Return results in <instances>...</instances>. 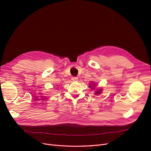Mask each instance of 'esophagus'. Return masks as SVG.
I'll use <instances>...</instances> for the list:
<instances>
[{
    "label": "esophagus",
    "instance_id": "34e87169",
    "mask_svg": "<svg viewBox=\"0 0 151 151\" xmlns=\"http://www.w3.org/2000/svg\"><path fill=\"white\" fill-rule=\"evenodd\" d=\"M78 78L77 77H75V76H73V77L71 78V80L73 81H78Z\"/></svg>",
    "mask_w": 151,
    "mask_h": 151
}]
</instances>
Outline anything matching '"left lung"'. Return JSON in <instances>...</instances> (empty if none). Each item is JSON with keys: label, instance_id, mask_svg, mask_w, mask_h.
<instances>
[{"label": "left lung", "instance_id": "left-lung-1", "mask_svg": "<svg viewBox=\"0 0 151 151\" xmlns=\"http://www.w3.org/2000/svg\"><path fill=\"white\" fill-rule=\"evenodd\" d=\"M93 84H91V85H90V86H89L90 88H92V85H93ZM100 90H101V89H100L99 91H97V92L96 93H97V94H99V93H100V92H101V91H100Z\"/></svg>", "mask_w": 151, "mask_h": 151}]
</instances>
